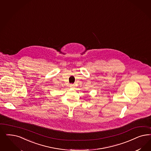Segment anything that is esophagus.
Wrapping results in <instances>:
<instances>
[{
    "label": "esophagus",
    "instance_id": "34e87169",
    "mask_svg": "<svg viewBox=\"0 0 151 151\" xmlns=\"http://www.w3.org/2000/svg\"><path fill=\"white\" fill-rule=\"evenodd\" d=\"M70 86H71V87H73V86H74V84H71Z\"/></svg>",
    "mask_w": 151,
    "mask_h": 151
}]
</instances>
